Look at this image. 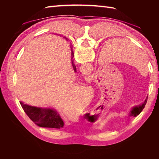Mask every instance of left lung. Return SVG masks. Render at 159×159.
Segmentation results:
<instances>
[{
	"label": "left lung",
	"mask_w": 159,
	"mask_h": 159,
	"mask_svg": "<svg viewBox=\"0 0 159 159\" xmlns=\"http://www.w3.org/2000/svg\"><path fill=\"white\" fill-rule=\"evenodd\" d=\"M147 98H147V99H146L145 101V102H144L141 105H139V107H134V108L133 109V110L131 111V115H133V116L136 117L137 115L140 114V113L142 111L143 109H144V107H145V105H146V103H147Z\"/></svg>",
	"instance_id": "obj_1"
}]
</instances>
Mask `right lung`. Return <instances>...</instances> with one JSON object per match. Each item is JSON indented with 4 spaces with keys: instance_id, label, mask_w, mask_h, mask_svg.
Masks as SVG:
<instances>
[{
    "instance_id": "obj_1",
    "label": "right lung",
    "mask_w": 159,
    "mask_h": 159,
    "mask_svg": "<svg viewBox=\"0 0 159 159\" xmlns=\"http://www.w3.org/2000/svg\"><path fill=\"white\" fill-rule=\"evenodd\" d=\"M74 57V52L71 51L72 66L76 71L75 66L74 65L72 58ZM22 109L25 111L32 121L36 125L40 127L60 129L64 127V122L56 110L51 109H42L32 107L20 102Z\"/></svg>"
}]
</instances>
